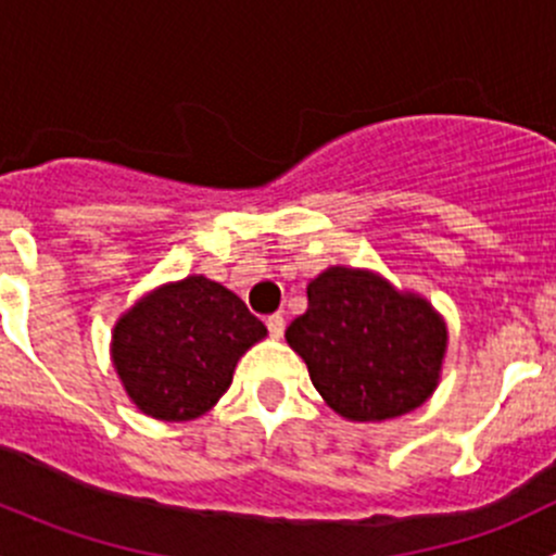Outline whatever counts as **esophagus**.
Here are the masks:
<instances>
[{
	"instance_id": "esophagus-1",
	"label": "esophagus",
	"mask_w": 556,
	"mask_h": 556,
	"mask_svg": "<svg viewBox=\"0 0 556 556\" xmlns=\"http://www.w3.org/2000/svg\"><path fill=\"white\" fill-rule=\"evenodd\" d=\"M266 328H268V336H271V339H282V333H285L282 314H271V317L266 319Z\"/></svg>"
}]
</instances>
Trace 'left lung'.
<instances>
[{"mask_svg": "<svg viewBox=\"0 0 556 556\" xmlns=\"http://www.w3.org/2000/svg\"><path fill=\"white\" fill-rule=\"evenodd\" d=\"M306 295L309 309L290 323L285 339L336 414L382 422L433 395L450 336L428 301L346 266L325 268Z\"/></svg>", "mask_w": 556, "mask_h": 556, "instance_id": "left-lung-1", "label": "left lung"}]
</instances>
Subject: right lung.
Listing matches in <instances>:
<instances>
[{"mask_svg": "<svg viewBox=\"0 0 556 556\" xmlns=\"http://www.w3.org/2000/svg\"><path fill=\"white\" fill-rule=\"evenodd\" d=\"M266 325L220 282L193 274L139 299L112 330V363L142 414L188 422L231 387Z\"/></svg>", "mask_w": 556, "mask_h": 556, "instance_id": "obj_1", "label": "right lung"}]
</instances>
